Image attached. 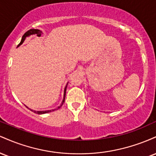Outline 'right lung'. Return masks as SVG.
<instances>
[{"label":"right lung","instance_id":"1","mask_svg":"<svg viewBox=\"0 0 156 156\" xmlns=\"http://www.w3.org/2000/svg\"><path fill=\"white\" fill-rule=\"evenodd\" d=\"M42 34V31H40V30L39 29H34V28H33V29H30L29 31H28L26 33L24 34V35L22 37V39H21L20 42V44L17 45V47H19V46H20L21 44H22L23 42H24L25 39H26V37H30L31 35H37V37H40L41 34ZM67 84L66 85L65 88H64V97H63V100H62V103H61L60 105H58V107H57L55 109H52V110H48V111H34L32 110V109L29 108L28 106H26V108H28V109H30V110L31 111V112H34L36 114H46V113H49V112H53L54 110H57V109L60 108L61 106H62V105H63V103H64V100H65V95H66V90H67Z\"/></svg>","mask_w":156,"mask_h":156}]
</instances>
